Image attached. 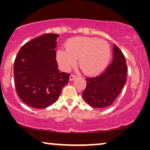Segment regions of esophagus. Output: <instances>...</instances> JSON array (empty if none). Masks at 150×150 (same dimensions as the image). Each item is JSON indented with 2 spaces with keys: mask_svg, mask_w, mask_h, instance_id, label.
<instances>
[{
  "mask_svg": "<svg viewBox=\"0 0 150 150\" xmlns=\"http://www.w3.org/2000/svg\"><path fill=\"white\" fill-rule=\"evenodd\" d=\"M75 78H76V76L75 74H71L70 75V76H69V80H70V81H73Z\"/></svg>",
  "mask_w": 150,
  "mask_h": 150,
  "instance_id": "34e87169",
  "label": "esophagus"
}]
</instances>
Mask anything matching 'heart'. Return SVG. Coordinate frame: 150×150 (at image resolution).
I'll return each instance as SVG.
<instances>
[{
    "label": "heart",
    "mask_w": 150,
    "mask_h": 150,
    "mask_svg": "<svg viewBox=\"0 0 150 150\" xmlns=\"http://www.w3.org/2000/svg\"><path fill=\"white\" fill-rule=\"evenodd\" d=\"M65 49L57 51V59L63 70H69L79 59L81 69L87 74L101 72L107 66L110 49L107 42L88 37H77L68 40Z\"/></svg>",
    "instance_id": "heart-1"
}]
</instances>
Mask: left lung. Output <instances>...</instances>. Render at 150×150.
<instances>
[{
	"label": "left lung",
	"mask_w": 150,
	"mask_h": 150,
	"mask_svg": "<svg viewBox=\"0 0 150 150\" xmlns=\"http://www.w3.org/2000/svg\"><path fill=\"white\" fill-rule=\"evenodd\" d=\"M112 61L101 74L87 77L83 97L93 108L111 105L126 82L127 64L124 55L115 44L112 48Z\"/></svg>",
	"instance_id": "left-lung-1"
}]
</instances>
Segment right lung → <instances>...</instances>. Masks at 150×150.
<instances>
[{
  "label": "right lung",
  "instance_id": "obj_1",
  "mask_svg": "<svg viewBox=\"0 0 150 150\" xmlns=\"http://www.w3.org/2000/svg\"><path fill=\"white\" fill-rule=\"evenodd\" d=\"M58 34L47 33L20 49L13 65L14 83L19 98L27 105L44 108L52 105L69 82L70 74L61 72L56 60Z\"/></svg>",
  "mask_w": 150,
  "mask_h": 150
}]
</instances>
